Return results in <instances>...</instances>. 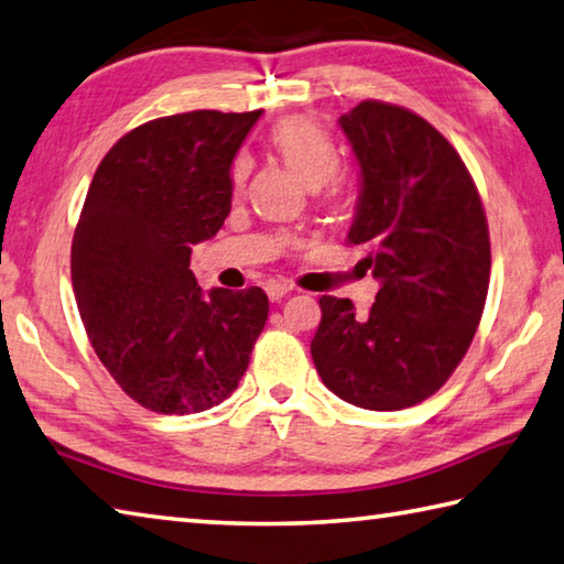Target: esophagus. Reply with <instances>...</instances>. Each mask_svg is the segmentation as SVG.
Returning a JSON list of instances; mask_svg holds the SVG:
<instances>
[{
    "label": "esophagus",
    "instance_id": "34e87169",
    "mask_svg": "<svg viewBox=\"0 0 564 564\" xmlns=\"http://www.w3.org/2000/svg\"><path fill=\"white\" fill-rule=\"evenodd\" d=\"M265 293H269V299H271V301H281V299H285V295L291 293V285L273 281V283L265 285Z\"/></svg>",
    "mask_w": 564,
    "mask_h": 564
}]
</instances>
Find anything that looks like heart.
I'll return each mask as SVG.
<instances>
[{
  "mask_svg": "<svg viewBox=\"0 0 564 564\" xmlns=\"http://www.w3.org/2000/svg\"><path fill=\"white\" fill-rule=\"evenodd\" d=\"M271 145L279 158L308 187H333L343 167V155L330 132L308 118H289L271 130ZM251 175L249 158H239L231 167L234 189H243Z\"/></svg>",
  "mask_w": 564,
  "mask_h": 564,
  "instance_id": "obj_1",
  "label": "heart"
}]
</instances>
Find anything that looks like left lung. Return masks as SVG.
<instances>
[{"mask_svg":"<svg viewBox=\"0 0 564 564\" xmlns=\"http://www.w3.org/2000/svg\"><path fill=\"white\" fill-rule=\"evenodd\" d=\"M362 172L347 247L380 291L372 308L321 299L311 355L345 402L397 412L444 387L484 315L490 239L484 202L464 160L422 116L362 100L340 118Z\"/></svg>","mask_w":564,"mask_h":564,"instance_id":"1","label":"left lung"}]
</instances>
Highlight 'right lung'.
<instances>
[{
    "label": "right lung",
    "mask_w": 564,
    "mask_h": 564,
    "mask_svg": "<svg viewBox=\"0 0 564 564\" xmlns=\"http://www.w3.org/2000/svg\"><path fill=\"white\" fill-rule=\"evenodd\" d=\"M261 110H192L122 135L90 182L70 281L98 360L158 414H197L247 372L269 317L259 285L202 295L192 247L231 212V162Z\"/></svg>",
    "instance_id": "add662e5"
}]
</instances>
